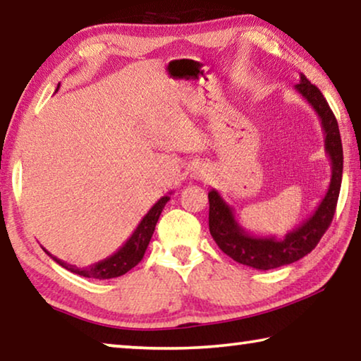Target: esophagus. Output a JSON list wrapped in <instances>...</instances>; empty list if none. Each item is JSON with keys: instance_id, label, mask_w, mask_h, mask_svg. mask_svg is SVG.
I'll use <instances>...</instances> for the list:
<instances>
[{"instance_id": "obj_1", "label": "esophagus", "mask_w": 361, "mask_h": 361, "mask_svg": "<svg viewBox=\"0 0 361 361\" xmlns=\"http://www.w3.org/2000/svg\"><path fill=\"white\" fill-rule=\"evenodd\" d=\"M194 178H197V180H209L210 178V170L199 169L197 172H194Z\"/></svg>"}]
</instances>
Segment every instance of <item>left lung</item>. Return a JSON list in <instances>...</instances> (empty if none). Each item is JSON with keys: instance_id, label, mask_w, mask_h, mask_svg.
<instances>
[{"instance_id": "1", "label": "left lung", "mask_w": 361, "mask_h": 361, "mask_svg": "<svg viewBox=\"0 0 361 361\" xmlns=\"http://www.w3.org/2000/svg\"><path fill=\"white\" fill-rule=\"evenodd\" d=\"M299 78L301 79L295 89L319 114L322 129L325 132V151L331 161V181L314 215H310V218L305 219L296 229L290 231L283 239H277L274 235H252L237 223L232 207L224 202L216 189H212L209 192V228L213 240L221 248V252L234 261L243 266L261 269V271L291 264L312 252L333 221L341 191L344 156H342L338 121L319 87L310 84L302 73Z\"/></svg>"}]
</instances>
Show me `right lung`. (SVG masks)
<instances>
[{
    "label": "right lung",
    "instance_id": "right-lung-1",
    "mask_svg": "<svg viewBox=\"0 0 361 361\" xmlns=\"http://www.w3.org/2000/svg\"><path fill=\"white\" fill-rule=\"evenodd\" d=\"M57 89H59V85H57ZM169 200H170L169 195H164V197L159 199L157 202L151 207V210L143 216L142 221H140L137 229L133 231V234L130 235V239L127 240L114 255L108 256L106 259L95 262V264H92V266L76 267V266L66 264V262L60 261L59 258H56V256H52L47 252V250H44V252L51 256L54 261L59 262L60 266L68 269L70 272L78 274V276H81V277L105 280V279H114V277L124 276L126 272H129L132 267H135L138 262L143 259L146 248H148V245H149L152 232H154V229H156L157 219H159V216H161L164 207H166Z\"/></svg>",
    "mask_w": 361,
    "mask_h": 361
}]
</instances>
